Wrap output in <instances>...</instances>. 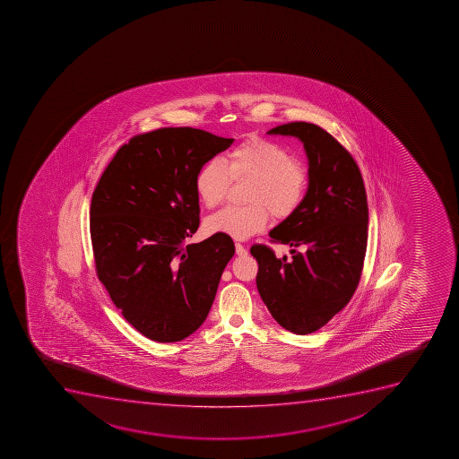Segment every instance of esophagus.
<instances>
[{"label": "esophagus", "mask_w": 459, "mask_h": 459, "mask_svg": "<svg viewBox=\"0 0 459 459\" xmlns=\"http://www.w3.org/2000/svg\"><path fill=\"white\" fill-rule=\"evenodd\" d=\"M235 248H237L238 255H248V250H247L246 247L242 246V244H239V242H237V244H235Z\"/></svg>", "instance_id": "esophagus-1"}]
</instances>
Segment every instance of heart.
Returning a JSON list of instances; mask_svg holds the SVG:
<instances>
[{"label":"heart","instance_id":"obj_1","mask_svg":"<svg viewBox=\"0 0 459 459\" xmlns=\"http://www.w3.org/2000/svg\"><path fill=\"white\" fill-rule=\"evenodd\" d=\"M233 178H250L246 206H229L208 220L209 232L247 239L262 232L273 213L286 220L300 208L307 195L308 175L275 142L251 137L227 154L226 163L211 159L200 166L195 186L204 206L222 204Z\"/></svg>","mask_w":459,"mask_h":459}]
</instances>
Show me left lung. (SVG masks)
Wrapping results in <instances>:
<instances>
[{
  "mask_svg": "<svg viewBox=\"0 0 459 459\" xmlns=\"http://www.w3.org/2000/svg\"><path fill=\"white\" fill-rule=\"evenodd\" d=\"M268 134L295 136L308 159V190L300 208L269 232L291 247L277 259L251 247L259 264L255 284L269 313L287 331L307 335L325 326L358 289L367 253V191L349 151L309 123H289Z\"/></svg>",
  "mask_w": 459,
  "mask_h": 459,
  "instance_id": "left-lung-1",
  "label": "left lung"
}]
</instances>
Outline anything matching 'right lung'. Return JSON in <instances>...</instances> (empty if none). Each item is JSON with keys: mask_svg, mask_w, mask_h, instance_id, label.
Here are the masks:
<instances>
[{"mask_svg": "<svg viewBox=\"0 0 459 459\" xmlns=\"http://www.w3.org/2000/svg\"><path fill=\"white\" fill-rule=\"evenodd\" d=\"M233 139L191 127L134 136L108 164L90 211L97 277L136 331L177 342L199 329L212 307L232 238L199 229L195 179L202 164Z\"/></svg>", "mask_w": 459, "mask_h": 459, "instance_id": "obj_1", "label": "right lung"}]
</instances>
